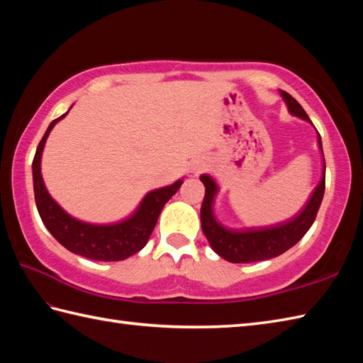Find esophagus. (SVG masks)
Masks as SVG:
<instances>
[{"label": "esophagus", "instance_id": "esophagus-1", "mask_svg": "<svg viewBox=\"0 0 363 363\" xmlns=\"http://www.w3.org/2000/svg\"><path fill=\"white\" fill-rule=\"evenodd\" d=\"M203 167H204L203 164H196V165L194 167V172H195V173H199V172H201V169H203Z\"/></svg>", "mask_w": 363, "mask_h": 363}]
</instances>
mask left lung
Instances as JSON below:
<instances>
[{"instance_id": "1", "label": "left lung", "mask_w": 363, "mask_h": 363, "mask_svg": "<svg viewBox=\"0 0 363 363\" xmlns=\"http://www.w3.org/2000/svg\"><path fill=\"white\" fill-rule=\"evenodd\" d=\"M281 95L284 101L287 103L289 112L291 115L311 121L306 111L295 98L284 90H281ZM318 145L323 152L321 138H318ZM323 159H325V156H323ZM199 179L203 181L206 187V195L201 206L203 233L207 240H209L212 250L225 260L233 262V264H250V262L273 259L290 250L293 245H296L306 235L307 230L311 229L315 218H317L326 187V177L323 174L320 184L315 189L304 209L296 217L281 223V225L260 229H229L218 223L213 215L212 204L218 191L217 184L207 174H203Z\"/></svg>"}]
</instances>
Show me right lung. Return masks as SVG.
Segmentation results:
<instances>
[{
	"instance_id": "add662e5",
	"label": "right lung",
	"mask_w": 363,
	"mask_h": 363,
	"mask_svg": "<svg viewBox=\"0 0 363 363\" xmlns=\"http://www.w3.org/2000/svg\"><path fill=\"white\" fill-rule=\"evenodd\" d=\"M67 113L50 123L48 129L37 146L33 160L34 196L38 215H40L43 225L50 230L51 235L68 251L91 260H125L140 251L148 242L160 211L164 209L168 199L179 190L182 181L179 179L172 186L150 191L143 198L138 209L125 221L113 223V225H90V223L70 217L50 196L40 172V159L46 137L50 135L52 126L60 118H64Z\"/></svg>"
}]
</instances>
